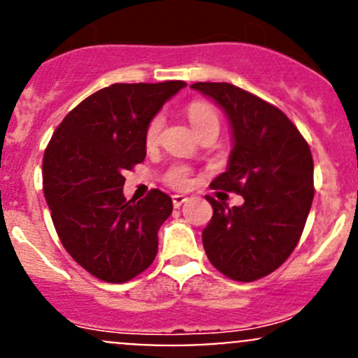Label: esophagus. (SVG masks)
Returning a JSON list of instances; mask_svg holds the SVG:
<instances>
[{"label":"esophagus","mask_w":358,"mask_h":358,"mask_svg":"<svg viewBox=\"0 0 358 358\" xmlns=\"http://www.w3.org/2000/svg\"><path fill=\"white\" fill-rule=\"evenodd\" d=\"M185 201H187L185 196H180V194H175V196H173V206H175V208H180Z\"/></svg>","instance_id":"1"}]
</instances>
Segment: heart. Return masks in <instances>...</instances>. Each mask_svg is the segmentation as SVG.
<instances>
[{
	"label": "heart",
	"mask_w": 358,
	"mask_h": 358,
	"mask_svg": "<svg viewBox=\"0 0 358 358\" xmlns=\"http://www.w3.org/2000/svg\"><path fill=\"white\" fill-rule=\"evenodd\" d=\"M187 117H189L190 124L196 129L197 135L204 133L206 129L209 128H220V117L218 112L215 110V107L209 106V103L201 102V100H196V102H190L187 106ZM162 126H164V117L161 114H156L149 122H147L145 128V143L149 147L156 145L159 142V136H161ZM164 182L168 183L173 189H185L190 183V171L187 166L175 164L169 166L164 173Z\"/></svg>",
	"instance_id": "heart-1"
}]
</instances>
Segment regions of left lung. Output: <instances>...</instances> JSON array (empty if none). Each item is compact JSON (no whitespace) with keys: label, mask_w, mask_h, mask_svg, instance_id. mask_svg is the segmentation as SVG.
Instances as JSON below:
<instances>
[{"label":"left lung","mask_w":358,"mask_h":358,"mask_svg":"<svg viewBox=\"0 0 358 358\" xmlns=\"http://www.w3.org/2000/svg\"><path fill=\"white\" fill-rule=\"evenodd\" d=\"M229 115L234 149L211 189L236 192L243 206L206 196L213 216L202 230L209 262L225 277L252 282L279 268L299 243L313 194V159L292 121L266 100L230 83H196Z\"/></svg>","instance_id":"8db88e82"}]
</instances>
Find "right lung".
Segmentation results:
<instances>
[{
	"label": "right lung",
	"mask_w": 358,
	"mask_h": 358,
	"mask_svg": "<svg viewBox=\"0 0 358 358\" xmlns=\"http://www.w3.org/2000/svg\"><path fill=\"white\" fill-rule=\"evenodd\" d=\"M183 86L115 83L99 90L69 112L46 145L43 190L60 243L103 282H128L156 258L157 230L173 201L157 189L126 201L124 173L143 162L147 122Z\"/></svg>",
	"instance_id": "add662e5"
}]
</instances>
